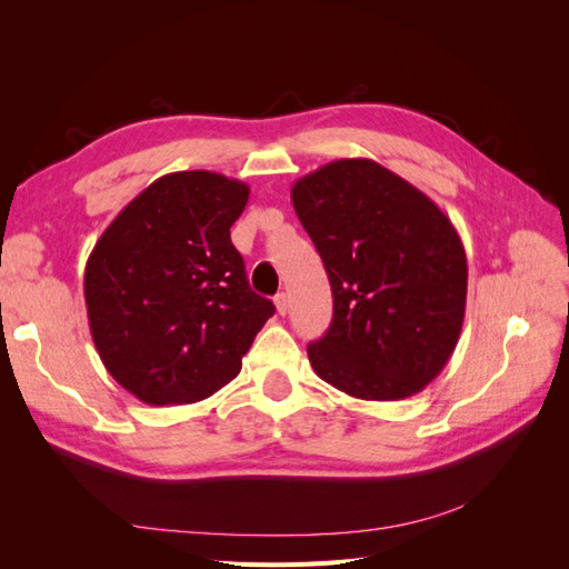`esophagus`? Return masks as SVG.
Masks as SVG:
<instances>
[{
  "instance_id": "esophagus-1",
  "label": "esophagus",
  "mask_w": 569,
  "mask_h": 569,
  "mask_svg": "<svg viewBox=\"0 0 569 569\" xmlns=\"http://www.w3.org/2000/svg\"><path fill=\"white\" fill-rule=\"evenodd\" d=\"M274 308H278L280 316H284L289 311V297L284 295V291H280V295L274 297Z\"/></svg>"
}]
</instances>
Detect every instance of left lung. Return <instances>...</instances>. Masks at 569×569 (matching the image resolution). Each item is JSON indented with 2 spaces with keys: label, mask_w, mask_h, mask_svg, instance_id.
Returning a JSON list of instances; mask_svg holds the SVG:
<instances>
[{
  "label": "left lung",
  "mask_w": 569,
  "mask_h": 569,
  "mask_svg": "<svg viewBox=\"0 0 569 569\" xmlns=\"http://www.w3.org/2000/svg\"><path fill=\"white\" fill-rule=\"evenodd\" d=\"M332 284L335 313L308 343L320 380L366 401L422 391L449 363L468 258L439 206L385 166L339 159L291 187Z\"/></svg>",
  "instance_id": "obj_1"
}]
</instances>
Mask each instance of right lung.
Returning <instances> with one entry per match:
<instances>
[{
    "label": "right lung",
    "instance_id": "add662e5",
    "mask_svg": "<svg viewBox=\"0 0 569 569\" xmlns=\"http://www.w3.org/2000/svg\"><path fill=\"white\" fill-rule=\"evenodd\" d=\"M249 184L211 170L153 180L99 237L84 266L94 347L149 406L194 403L232 382L274 313L230 239Z\"/></svg>",
    "mask_w": 569,
    "mask_h": 569
}]
</instances>
